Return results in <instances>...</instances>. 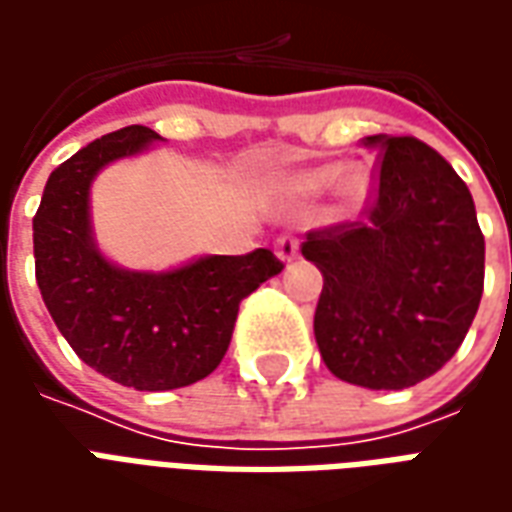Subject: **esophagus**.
Returning a JSON list of instances; mask_svg holds the SVG:
<instances>
[{"label":"esophagus","mask_w":512,"mask_h":512,"mask_svg":"<svg viewBox=\"0 0 512 512\" xmlns=\"http://www.w3.org/2000/svg\"><path fill=\"white\" fill-rule=\"evenodd\" d=\"M274 249H277V257L282 263H290V260H296V255H299V238L290 233L279 235Z\"/></svg>","instance_id":"obj_1"}]
</instances>
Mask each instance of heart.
<instances>
[{
    "label": "heart",
    "mask_w": 512,
    "mask_h": 512,
    "mask_svg": "<svg viewBox=\"0 0 512 512\" xmlns=\"http://www.w3.org/2000/svg\"><path fill=\"white\" fill-rule=\"evenodd\" d=\"M332 189L343 205H356L370 191V175L362 167H340V164H318V167L296 169L282 180V191L288 197L304 200L321 191Z\"/></svg>",
    "instance_id": "1"
}]
</instances>
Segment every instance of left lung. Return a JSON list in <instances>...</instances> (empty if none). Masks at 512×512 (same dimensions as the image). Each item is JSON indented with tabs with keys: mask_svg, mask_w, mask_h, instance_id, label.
<instances>
[{
	"mask_svg": "<svg viewBox=\"0 0 512 512\" xmlns=\"http://www.w3.org/2000/svg\"><path fill=\"white\" fill-rule=\"evenodd\" d=\"M365 145L381 164L376 200L301 244L323 274L315 340L348 384L406 389L461 348L483 296L485 238L466 183L433 147L386 134Z\"/></svg>",
	"mask_w": 512,
	"mask_h": 512,
	"instance_id": "left-lung-1",
	"label": "left lung"
}]
</instances>
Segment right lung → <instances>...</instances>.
<instances>
[{
	"label": "right lung",
	"instance_id": "obj_1",
	"mask_svg": "<svg viewBox=\"0 0 512 512\" xmlns=\"http://www.w3.org/2000/svg\"><path fill=\"white\" fill-rule=\"evenodd\" d=\"M153 142L145 126L120 128L54 169L32 219L35 279L46 310L84 365L139 392L189 386L227 354L238 304L282 271L274 252L197 257L172 271H128L101 255L90 186L117 158Z\"/></svg>",
	"mask_w": 512,
	"mask_h": 512
}]
</instances>
